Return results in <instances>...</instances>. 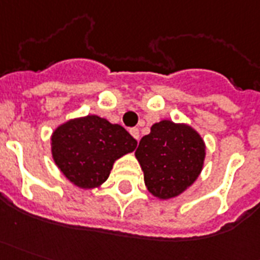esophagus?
<instances>
[{
    "label": "esophagus",
    "instance_id": "34e87169",
    "mask_svg": "<svg viewBox=\"0 0 260 260\" xmlns=\"http://www.w3.org/2000/svg\"><path fill=\"white\" fill-rule=\"evenodd\" d=\"M129 132H131V135L134 136L136 140H139V129H138V128H131Z\"/></svg>",
    "mask_w": 260,
    "mask_h": 260
}]
</instances>
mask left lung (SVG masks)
<instances>
[{"instance_id": "left-lung-1", "label": "left lung", "mask_w": 260, "mask_h": 260, "mask_svg": "<svg viewBox=\"0 0 260 260\" xmlns=\"http://www.w3.org/2000/svg\"><path fill=\"white\" fill-rule=\"evenodd\" d=\"M135 155L147 190L154 197L168 200L183 193L199 178L205 143L190 125L162 120L140 139Z\"/></svg>"}]
</instances>
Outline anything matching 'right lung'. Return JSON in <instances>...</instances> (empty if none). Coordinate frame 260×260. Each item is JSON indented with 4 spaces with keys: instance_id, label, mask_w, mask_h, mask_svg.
I'll use <instances>...</instances> for the list:
<instances>
[{
    "instance_id": "right-lung-1",
    "label": "right lung",
    "mask_w": 260,
    "mask_h": 260,
    "mask_svg": "<svg viewBox=\"0 0 260 260\" xmlns=\"http://www.w3.org/2000/svg\"><path fill=\"white\" fill-rule=\"evenodd\" d=\"M51 146L61 174L77 187L93 189L107 180L115 159L132 153L138 142L121 125L92 114L59 125Z\"/></svg>"
}]
</instances>
